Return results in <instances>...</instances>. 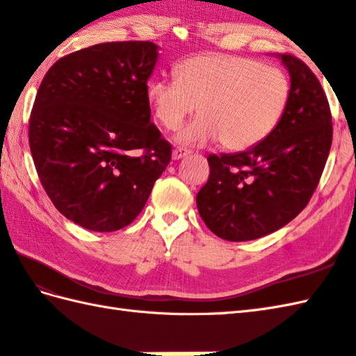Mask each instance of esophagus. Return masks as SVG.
<instances>
[{"label":"esophagus","instance_id":"34e87169","mask_svg":"<svg viewBox=\"0 0 356 356\" xmlns=\"http://www.w3.org/2000/svg\"><path fill=\"white\" fill-rule=\"evenodd\" d=\"M188 154H191L190 149H185V148H174L172 153H171V157H172V161H179V159H184V157H186Z\"/></svg>","mask_w":356,"mask_h":356}]
</instances>
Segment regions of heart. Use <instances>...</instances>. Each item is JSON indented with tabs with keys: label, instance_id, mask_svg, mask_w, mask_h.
I'll list each match as a JSON object with an SVG mask.
<instances>
[{
	"label": "heart",
	"instance_id": "b5f03b06",
	"mask_svg": "<svg viewBox=\"0 0 356 356\" xmlns=\"http://www.w3.org/2000/svg\"><path fill=\"white\" fill-rule=\"evenodd\" d=\"M174 73L176 79H151L147 97L157 122L170 131L197 105L200 116L176 134L182 145L222 140L229 151L252 148L274 133L291 101L286 73L254 59L195 56Z\"/></svg>",
	"mask_w": 356,
	"mask_h": 356
}]
</instances>
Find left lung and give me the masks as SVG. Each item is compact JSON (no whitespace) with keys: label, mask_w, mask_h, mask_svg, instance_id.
Here are the masks:
<instances>
[{"label":"left lung","mask_w":356,"mask_h":356,"mask_svg":"<svg viewBox=\"0 0 356 356\" xmlns=\"http://www.w3.org/2000/svg\"><path fill=\"white\" fill-rule=\"evenodd\" d=\"M289 72L291 101L266 139L232 154H211L209 179L197 209L216 236L248 241L289 223L311 200L332 145L327 97L311 69L291 55H274Z\"/></svg>","instance_id":"left-lung-1"}]
</instances>
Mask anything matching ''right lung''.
<instances>
[{"instance_id":"add662e5","label":"right lung","mask_w":356,"mask_h":356,"mask_svg":"<svg viewBox=\"0 0 356 356\" xmlns=\"http://www.w3.org/2000/svg\"><path fill=\"white\" fill-rule=\"evenodd\" d=\"M159 45L104 42L70 53L45 73L29 142L45 193L82 228L118 231L145 207L171 159L149 122L147 82Z\"/></svg>"}]
</instances>
